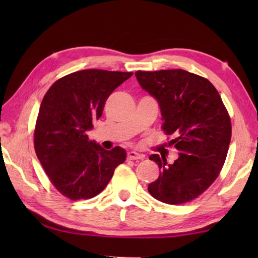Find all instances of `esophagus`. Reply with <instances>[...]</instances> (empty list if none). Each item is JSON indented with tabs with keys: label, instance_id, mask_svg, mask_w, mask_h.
I'll return each mask as SVG.
<instances>
[{
	"label": "esophagus",
	"instance_id": "obj_1",
	"mask_svg": "<svg viewBox=\"0 0 258 258\" xmlns=\"http://www.w3.org/2000/svg\"><path fill=\"white\" fill-rule=\"evenodd\" d=\"M127 158H128V160H132V161H134V160H143L144 155L141 154V153L135 152V151H131V152H128Z\"/></svg>",
	"mask_w": 258,
	"mask_h": 258
}]
</instances>
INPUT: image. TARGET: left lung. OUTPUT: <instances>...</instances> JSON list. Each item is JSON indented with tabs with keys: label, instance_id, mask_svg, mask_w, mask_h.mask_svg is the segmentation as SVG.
Listing matches in <instances>:
<instances>
[{
	"label": "left lung",
	"instance_id": "left-lung-1",
	"mask_svg": "<svg viewBox=\"0 0 258 258\" xmlns=\"http://www.w3.org/2000/svg\"><path fill=\"white\" fill-rule=\"evenodd\" d=\"M142 89L155 98L169 143L179 153L173 164L158 154L150 156L160 176L150 194L166 204H184L199 197L220 174L232 136L228 113L210 81L184 70L135 72Z\"/></svg>",
	"mask_w": 258,
	"mask_h": 258
}]
</instances>
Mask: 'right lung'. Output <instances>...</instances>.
<instances>
[{"label": "right lung", "instance_id": "obj_1", "mask_svg": "<svg viewBox=\"0 0 258 258\" xmlns=\"http://www.w3.org/2000/svg\"><path fill=\"white\" fill-rule=\"evenodd\" d=\"M132 72L82 70L54 83L41 103L34 147L38 161L56 189L70 200L100 194L114 169L126 160L119 146L104 150L87 132L102 116L111 93Z\"/></svg>", "mask_w": 258, "mask_h": 258}]
</instances>
